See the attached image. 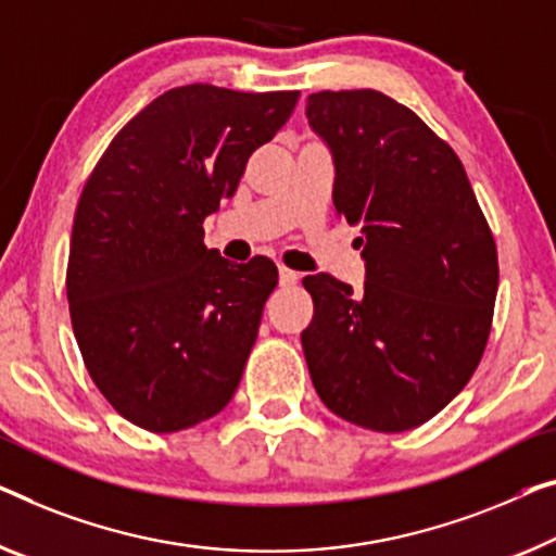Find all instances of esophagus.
Returning a JSON list of instances; mask_svg holds the SVG:
<instances>
[{
  "label": "esophagus",
  "instance_id": "esophagus-1",
  "mask_svg": "<svg viewBox=\"0 0 556 556\" xmlns=\"http://www.w3.org/2000/svg\"><path fill=\"white\" fill-rule=\"evenodd\" d=\"M296 279H300V275H296L294 269L279 267V285L281 287H292V285H296Z\"/></svg>",
  "mask_w": 556,
  "mask_h": 556
}]
</instances>
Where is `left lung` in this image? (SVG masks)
<instances>
[{
    "label": "left lung",
    "mask_w": 556,
    "mask_h": 556,
    "mask_svg": "<svg viewBox=\"0 0 556 556\" xmlns=\"http://www.w3.org/2000/svg\"><path fill=\"white\" fill-rule=\"evenodd\" d=\"M306 119L334 154L337 217L362 227L364 292L304 277L302 331L327 407L371 432L425 425L475 375L492 331L500 264L454 149L375 89L317 92Z\"/></svg>",
    "instance_id": "left-lung-1"
}]
</instances>
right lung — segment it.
I'll return each instance as SVG.
<instances>
[{
    "instance_id": "add662e5",
    "label": "right lung",
    "mask_w": 556,
    "mask_h": 556,
    "mask_svg": "<svg viewBox=\"0 0 556 556\" xmlns=\"http://www.w3.org/2000/svg\"><path fill=\"white\" fill-rule=\"evenodd\" d=\"M296 99L174 87L124 124L81 189L72 329L104 400L147 432L194 427L237 392L279 275L267 256L231 264L206 250L202 225Z\"/></svg>"
}]
</instances>
